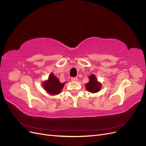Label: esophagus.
I'll use <instances>...</instances> for the list:
<instances>
[{
    "label": "esophagus",
    "mask_w": 146,
    "mask_h": 146,
    "mask_svg": "<svg viewBox=\"0 0 146 146\" xmlns=\"http://www.w3.org/2000/svg\"><path fill=\"white\" fill-rule=\"evenodd\" d=\"M78 79L77 78H72V79H71V80L72 81H74V82H76L78 80Z\"/></svg>",
    "instance_id": "esophagus-1"
}]
</instances>
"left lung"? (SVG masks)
Here are the masks:
<instances>
[{
    "label": "left lung",
    "instance_id": "obj_1",
    "mask_svg": "<svg viewBox=\"0 0 146 146\" xmlns=\"http://www.w3.org/2000/svg\"><path fill=\"white\" fill-rule=\"evenodd\" d=\"M88 78L90 79V81L85 85L86 90L91 93H97L99 92L101 88V83L98 81L96 76L91 74Z\"/></svg>",
    "mask_w": 146,
    "mask_h": 146
}]
</instances>
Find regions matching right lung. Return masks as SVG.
Listing matches in <instances>:
<instances>
[{
	"mask_svg": "<svg viewBox=\"0 0 146 146\" xmlns=\"http://www.w3.org/2000/svg\"><path fill=\"white\" fill-rule=\"evenodd\" d=\"M66 82L61 83L58 78L51 73L49 76L48 79L43 82V87L48 94L51 95V96H56L61 93L63 87L66 84Z\"/></svg>",
	"mask_w": 146,
	"mask_h": 146,
	"instance_id": "add662e5",
	"label": "right lung"
}]
</instances>
